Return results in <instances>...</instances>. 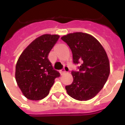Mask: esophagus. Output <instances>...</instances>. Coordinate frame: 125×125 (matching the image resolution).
<instances>
[{
  "instance_id": "34e87169",
  "label": "esophagus",
  "mask_w": 125,
  "mask_h": 125,
  "mask_svg": "<svg viewBox=\"0 0 125 125\" xmlns=\"http://www.w3.org/2000/svg\"><path fill=\"white\" fill-rule=\"evenodd\" d=\"M68 71H69V68L67 67V66H64V68H62V69L60 70V73L62 75L64 73H65L66 72H68Z\"/></svg>"
}]
</instances>
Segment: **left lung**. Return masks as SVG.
Instances as JSON below:
<instances>
[{"mask_svg": "<svg viewBox=\"0 0 125 125\" xmlns=\"http://www.w3.org/2000/svg\"><path fill=\"white\" fill-rule=\"evenodd\" d=\"M61 39L72 51L73 63L80 64L78 71H72L73 81L66 86V91L75 100H90L101 91L110 74L106 52L96 39L86 33L69 34Z\"/></svg>", "mask_w": 125, "mask_h": 125, "instance_id": "1", "label": "left lung"}]
</instances>
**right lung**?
Here are the masks:
<instances>
[{"mask_svg":"<svg viewBox=\"0 0 125 125\" xmlns=\"http://www.w3.org/2000/svg\"><path fill=\"white\" fill-rule=\"evenodd\" d=\"M59 38L44 34L32 42L20 56L15 66L17 85L27 99L40 100L47 96L60 73L53 68L48 55Z\"/></svg>","mask_w":125,"mask_h":125,"instance_id":"obj_1","label":"right lung"}]
</instances>
